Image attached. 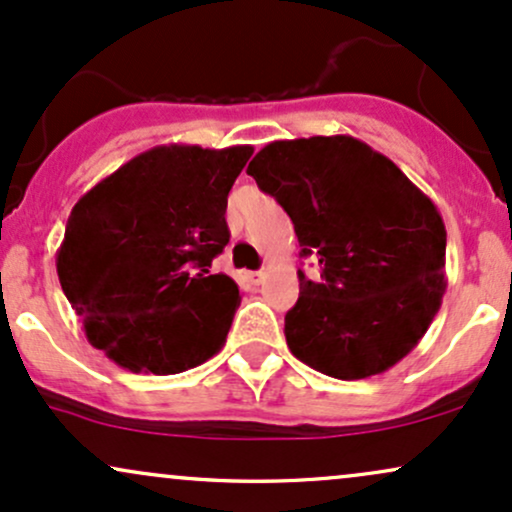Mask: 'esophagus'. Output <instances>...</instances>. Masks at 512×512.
<instances>
[{
  "label": "esophagus",
  "instance_id": "esophagus-1",
  "mask_svg": "<svg viewBox=\"0 0 512 512\" xmlns=\"http://www.w3.org/2000/svg\"><path fill=\"white\" fill-rule=\"evenodd\" d=\"M263 278H266V273H263V270H249V273H246V280H249L251 285H261Z\"/></svg>",
  "mask_w": 512,
  "mask_h": 512
}]
</instances>
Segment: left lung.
Returning <instances> with one entry per match:
<instances>
[{"label":"left lung","mask_w":512,"mask_h":512,"mask_svg":"<svg viewBox=\"0 0 512 512\" xmlns=\"http://www.w3.org/2000/svg\"><path fill=\"white\" fill-rule=\"evenodd\" d=\"M246 174L290 215L318 282L285 316L299 362L340 381L383 374L424 338L446 292V225L407 174L354 136L273 141Z\"/></svg>","instance_id":"obj_1"}]
</instances>
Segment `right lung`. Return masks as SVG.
I'll return each mask as SVG.
<instances>
[{
  "mask_svg": "<svg viewBox=\"0 0 512 512\" xmlns=\"http://www.w3.org/2000/svg\"><path fill=\"white\" fill-rule=\"evenodd\" d=\"M251 153L155 146L78 198L57 275L90 345L122 369L182 374L225 345L239 287L210 263L230 242L227 194Z\"/></svg>",
  "mask_w": 512,
  "mask_h": 512,
  "instance_id": "obj_1",
  "label": "right lung"
}]
</instances>
